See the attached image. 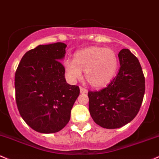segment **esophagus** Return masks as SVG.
Returning a JSON list of instances; mask_svg holds the SVG:
<instances>
[{
    "label": "esophagus",
    "mask_w": 159,
    "mask_h": 159,
    "mask_svg": "<svg viewBox=\"0 0 159 159\" xmlns=\"http://www.w3.org/2000/svg\"><path fill=\"white\" fill-rule=\"evenodd\" d=\"M80 93L84 94V93H87V92H88V90H87V89H84L83 87H82V86L80 87Z\"/></svg>",
    "instance_id": "obj_1"
}]
</instances>
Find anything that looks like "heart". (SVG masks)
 <instances>
[{
	"mask_svg": "<svg viewBox=\"0 0 159 159\" xmlns=\"http://www.w3.org/2000/svg\"><path fill=\"white\" fill-rule=\"evenodd\" d=\"M118 67V58L115 52L110 49L90 46L78 51L74 61L66 60L64 63L65 74L70 82L85 78L92 87L101 89L111 82Z\"/></svg>",
	"mask_w": 159,
	"mask_h": 159,
	"instance_id": "b5f03b06",
	"label": "heart"
}]
</instances>
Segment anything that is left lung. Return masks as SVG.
Wrapping results in <instances>:
<instances>
[{
    "instance_id": "1",
    "label": "left lung",
    "mask_w": 159,
    "mask_h": 159,
    "mask_svg": "<svg viewBox=\"0 0 159 159\" xmlns=\"http://www.w3.org/2000/svg\"><path fill=\"white\" fill-rule=\"evenodd\" d=\"M118 74L106 88L89 92V112L101 127L114 129L125 125L134 119L145 93V78L140 62L128 49L119 55Z\"/></svg>"
}]
</instances>
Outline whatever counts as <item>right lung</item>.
Here are the masks:
<instances>
[{"label": "right lung", "mask_w": 159, "mask_h": 159, "mask_svg": "<svg viewBox=\"0 0 159 159\" xmlns=\"http://www.w3.org/2000/svg\"><path fill=\"white\" fill-rule=\"evenodd\" d=\"M64 43L39 45L27 52L15 74L16 101L23 120L43 134L56 133L69 122L71 109L80 94L67 83Z\"/></svg>", "instance_id": "1"}]
</instances>
